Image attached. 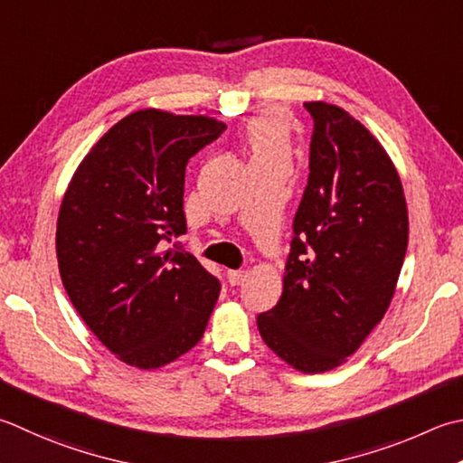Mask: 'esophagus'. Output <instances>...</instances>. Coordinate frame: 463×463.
<instances>
[{
	"label": "esophagus",
	"mask_w": 463,
	"mask_h": 463,
	"mask_svg": "<svg viewBox=\"0 0 463 463\" xmlns=\"http://www.w3.org/2000/svg\"><path fill=\"white\" fill-rule=\"evenodd\" d=\"M226 277H229V283L232 287H237V285L244 283V279H247V270H229Z\"/></svg>",
	"instance_id": "esophagus-1"
}]
</instances>
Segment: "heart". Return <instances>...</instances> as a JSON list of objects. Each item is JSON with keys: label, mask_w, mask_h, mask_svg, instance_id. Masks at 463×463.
I'll use <instances>...</instances> for the list:
<instances>
[{"label": "heart", "mask_w": 463, "mask_h": 463, "mask_svg": "<svg viewBox=\"0 0 463 463\" xmlns=\"http://www.w3.org/2000/svg\"><path fill=\"white\" fill-rule=\"evenodd\" d=\"M249 142L255 152V158L287 156L288 130L283 118L275 112L257 114L249 122Z\"/></svg>", "instance_id": "b5f03b06"}]
</instances>
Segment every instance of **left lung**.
<instances>
[{
  "mask_svg": "<svg viewBox=\"0 0 463 463\" xmlns=\"http://www.w3.org/2000/svg\"><path fill=\"white\" fill-rule=\"evenodd\" d=\"M315 122L283 293L257 317L262 341L301 373L345 364L385 317L410 216L387 150L343 108L305 102Z\"/></svg>",
  "mask_w": 463,
  "mask_h": 463,
  "instance_id": "obj_1",
  "label": "left lung"
}]
</instances>
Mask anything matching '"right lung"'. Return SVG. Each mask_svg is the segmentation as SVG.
<instances>
[{"label":"right lung","instance_id":"right-lung-1","mask_svg":"<svg viewBox=\"0 0 463 463\" xmlns=\"http://www.w3.org/2000/svg\"><path fill=\"white\" fill-rule=\"evenodd\" d=\"M211 116L144 108L116 122L63 193L56 255L63 288L90 331L122 364L165 367L203 339L221 285L188 252V158L219 138Z\"/></svg>","mask_w":463,"mask_h":463}]
</instances>
